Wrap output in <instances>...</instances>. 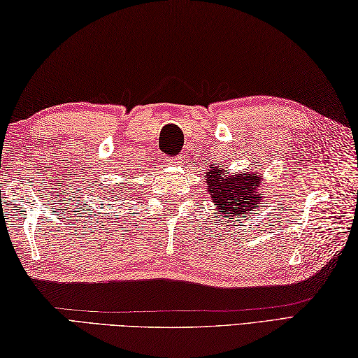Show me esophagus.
I'll return each instance as SVG.
<instances>
[{"label": "esophagus", "mask_w": 358, "mask_h": 358, "mask_svg": "<svg viewBox=\"0 0 358 358\" xmlns=\"http://www.w3.org/2000/svg\"><path fill=\"white\" fill-rule=\"evenodd\" d=\"M167 166H177L180 163H183V157H175V158H166L164 162Z\"/></svg>", "instance_id": "esophagus-1"}]
</instances>
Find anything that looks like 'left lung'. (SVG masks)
Instances as JSON below:
<instances>
[{"label":"left lung","mask_w":358,"mask_h":358,"mask_svg":"<svg viewBox=\"0 0 358 358\" xmlns=\"http://www.w3.org/2000/svg\"><path fill=\"white\" fill-rule=\"evenodd\" d=\"M210 166L206 172V192L215 204L217 217L240 220L249 212L264 208L262 172H229L224 164Z\"/></svg>","instance_id":"8db88e82"}]
</instances>
